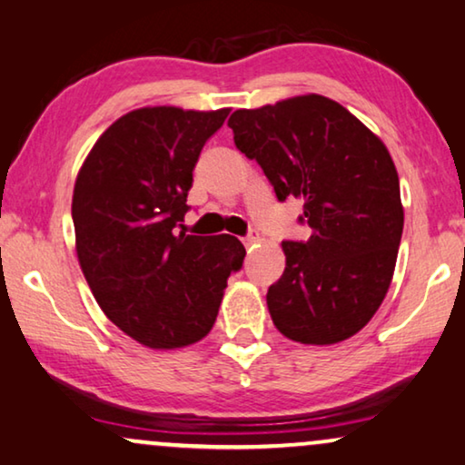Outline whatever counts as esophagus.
I'll use <instances>...</instances> for the list:
<instances>
[{
  "label": "esophagus",
  "instance_id": "1",
  "mask_svg": "<svg viewBox=\"0 0 465 465\" xmlns=\"http://www.w3.org/2000/svg\"><path fill=\"white\" fill-rule=\"evenodd\" d=\"M242 242H244V246H246V249H249V246H252V244H255V242H257V236H252V233H251V236H246V238H242Z\"/></svg>",
  "mask_w": 465,
  "mask_h": 465
}]
</instances>
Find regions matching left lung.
<instances>
[{
    "instance_id": "left-lung-1",
    "label": "left lung",
    "mask_w": 465,
    "mask_h": 465,
    "mask_svg": "<svg viewBox=\"0 0 465 465\" xmlns=\"http://www.w3.org/2000/svg\"><path fill=\"white\" fill-rule=\"evenodd\" d=\"M227 125L278 200H304L311 238L282 242L287 265L265 297L276 330L302 344L355 336L385 300L404 229L387 146L317 93L236 110Z\"/></svg>"
}]
</instances>
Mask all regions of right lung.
<instances>
[{
	"label": "right lung",
	"mask_w": 465,
	"mask_h": 465,
	"mask_svg": "<svg viewBox=\"0 0 465 465\" xmlns=\"http://www.w3.org/2000/svg\"><path fill=\"white\" fill-rule=\"evenodd\" d=\"M229 108H138L99 135L72 197L76 255L104 314L148 349L200 342L227 278L244 262L238 238L187 236L181 223L193 168Z\"/></svg>",
	"instance_id": "right-lung-1"
}]
</instances>
